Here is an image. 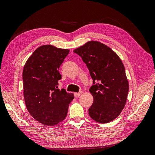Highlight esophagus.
Returning a JSON list of instances; mask_svg holds the SVG:
<instances>
[{
  "label": "esophagus",
  "mask_w": 155,
  "mask_h": 155,
  "mask_svg": "<svg viewBox=\"0 0 155 155\" xmlns=\"http://www.w3.org/2000/svg\"><path fill=\"white\" fill-rule=\"evenodd\" d=\"M81 94H82V92L80 91V92H79L74 93V96L76 97H79V96H81Z\"/></svg>",
  "instance_id": "obj_1"
}]
</instances>
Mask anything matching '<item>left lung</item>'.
Wrapping results in <instances>:
<instances>
[{
  "label": "left lung",
  "mask_w": 155,
  "mask_h": 155,
  "mask_svg": "<svg viewBox=\"0 0 155 155\" xmlns=\"http://www.w3.org/2000/svg\"><path fill=\"white\" fill-rule=\"evenodd\" d=\"M74 52L82 58L93 79L89 116L101 124L114 120L124 109L129 92L122 61L111 48L97 41H89Z\"/></svg>",
  "instance_id": "left-lung-1"
}]
</instances>
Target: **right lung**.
Masks as SVG:
<instances>
[{
    "label": "right lung",
    "instance_id": "add662e5",
    "mask_svg": "<svg viewBox=\"0 0 155 155\" xmlns=\"http://www.w3.org/2000/svg\"><path fill=\"white\" fill-rule=\"evenodd\" d=\"M69 50L43 45L27 60L22 73L23 89L28 110L35 120L52 126L66 118L72 94L58 87L61 79L59 68Z\"/></svg>",
    "mask_w": 155,
    "mask_h": 155
}]
</instances>
